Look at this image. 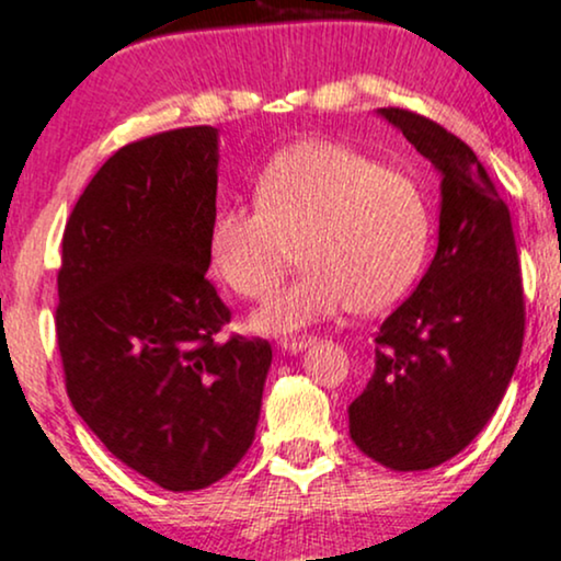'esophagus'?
<instances>
[{
	"instance_id": "34e87169",
	"label": "esophagus",
	"mask_w": 561,
	"mask_h": 561,
	"mask_svg": "<svg viewBox=\"0 0 561 561\" xmlns=\"http://www.w3.org/2000/svg\"><path fill=\"white\" fill-rule=\"evenodd\" d=\"M310 336H285V340H279V347L285 350V353H302L310 345Z\"/></svg>"
}]
</instances>
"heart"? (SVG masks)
Listing matches in <instances>:
<instances>
[{
	"label": "heart",
	"instance_id": "1",
	"mask_svg": "<svg viewBox=\"0 0 561 561\" xmlns=\"http://www.w3.org/2000/svg\"><path fill=\"white\" fill-rule=\"evenodd\" d=\"M255 204L219 208L208 229L214 272L242 298H266L300 248L293 285L255 310L253 329L293 334L347 310L379 313L413 289L431 245L421 185L355 148L310 138L255 180Z\"/></svg>",
	"mask_w": 561,
	"mask_h": 561
}]
</instances>
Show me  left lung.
<instances>
[{"label": "left lung", "mask_w": 561, "mask_h": 561, "mask_svg": "<svg viewBox=\"0 0 561 561\" xmlns=\"http://www.w3.org/2000/svg\"><path fill=\"white\" fill-rule=\"evenodd\" d=\"M442 174L438 248L415 293L376 332V368L350 436L391 470H428L491 421L519 360L525 302L510 208L473 148L434 119L379 110Z\"/></svg>", "instance_id": "1"}]
</instances>
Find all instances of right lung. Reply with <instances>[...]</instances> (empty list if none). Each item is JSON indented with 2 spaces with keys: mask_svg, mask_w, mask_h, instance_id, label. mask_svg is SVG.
<instances>
[{
  "mask_svg": "<svg viewBox=\"0 0 561 561\" xmlns=\"http://www.w3.org/2000/svg\"><path fill=\"white\" fill-rule=\"evenodd\" d=\"M219 130L180 127L119 148L62 234L57 345L76 413L167 491H198L251 449L266 340L229 336L208 282Z\"/></svg>",
  "mask_w": 561,
  "mask_h": 561,
  "instance_id": "1",
  "label": "right lung"
}]
</instances>
